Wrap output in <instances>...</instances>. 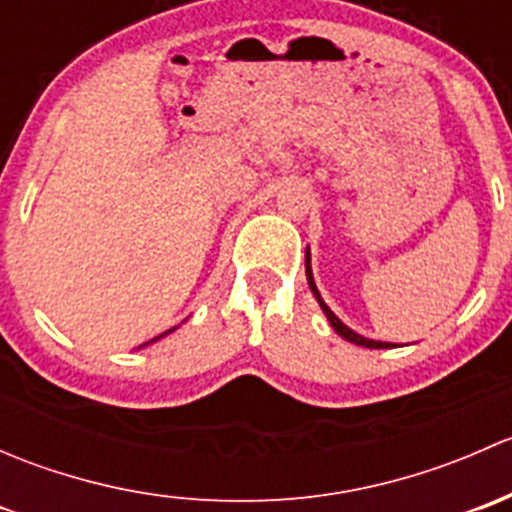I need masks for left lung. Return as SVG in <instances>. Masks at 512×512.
<instances>
[{
	"instance_id": "obj_1",
	"label": "left lung",
	"mask_w": 512,
	"mask_h": 512,
	"mask_svg": "<svg viewBox=\"0 0 512 512\" xmlns=\"http://www.w3.org/2000/svg\"><path fill=\"white\" fill-rule=\"evenodd\" d=\"M304 272H307V282H309V289H312L314 299H317V302H319V307H322L324 317H327V322L332 324V329H334V332L339 334V337L347 339V342L356 344V347H366V349H394V347H396V344H391V342H376V339H366V337H361V334H356L354 329H349L347 324H344L342 319H339L337 314H334L332 309L327 307V302H324L322 294H319L317 285H314L312 265H309V247H307V252H304Z\"/></svg>"
}]
</instances>
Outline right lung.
<instances>
[{
	"label": "right lung",
	"instance_id": "obj_1",
	"mask_svg": "<svg viewBox=\"0 0 512 512\" xmlns=\"http://www.w3.org/2000/svg\"><path fill=\"white\" fill-rule=\"evenodd\" d=\"M175 329H178V327H173V329H168V332H163V334H160V337H156V339H151V342H146V344H141V347H138V349H143V347H148V344H153V342H158V339H163V337H165V334H170V332H175Z\"/></svg>",
	"mask_w": 512,
	"mask_h": 512
}]
</instances>
